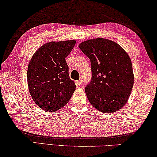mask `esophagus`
Instances as JSON below:
<instances>
[{
	"instance_id": "esophagus-1",
	"label": "esophagus",
	"mask_w": 157,
	"mask_h": 157,
	"mask_svg": "<svg viewBox=\"0 0 157 157\" xmlns=\"http://www.w3.org/2000/svg\"><path fill=\"white\" fill-rule=\"evenodd\" d=\"M76 83H77V86H82V84H83L82 80H81V79H80V80L77 81Z\"/></svg>"
}]
</instances>
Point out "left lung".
I'll return each instance as SVG.
<instances>
[{"mask_svg": "<svg viewBox=\"0 0 157 157\" xmlns=\"http://www.w3.org/2000/svg\"><path fill=\"white\" fill-rule=\"evenodd\" d=\"M91 61L92 77L85 92L89 102L103 113H113L127 102L134 85L128 53L112 40L90 39L78 45Z\"/></svg>", "mask_w": 157, "mask_h": 157, "instance_id": "obj_1", "label": "left lung"}]
</instances>
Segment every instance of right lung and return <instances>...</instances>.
<instances>
[{"instance_id": "1", "label": "right lung", "mask_w": 157, "mask_h": 157, "mask_svg": "<svg viewBox=\"0 0 157 157\" xmlns=\"http://www.w3.org/2000/svg\"><path fill=\"white\" fill-rule=\"evenodd\" d=\"M75 44L74 40L48 42L36 51L29 62V92L33 101L43 110L58 111L67 104L76 90L66 62Z\"/></svg>"}]
</instances>
